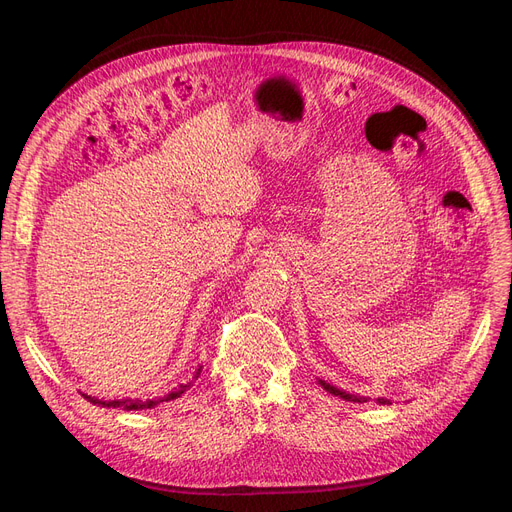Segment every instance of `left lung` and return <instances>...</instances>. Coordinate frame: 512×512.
I'll use <instances>...</instances> for the list:
<instances>
[{
	"label": "left lung",
	"instance_id": "obj_1",
	"mask_svg": "<svg viewBox=\"0 0 512 512\" xmlns=\"http://www.w3.org/2000/svg\"><path fill=\"white\" fill-rule=\"evenodd\" d=\"M318 382L322 384L324 391H329V393L335 395V397H342V399H346V401H359V404H363V401H367L365 397H356V395H350V393H346V391H339V389H335L333 384L324 382V380H318ZM378 404H391V401H389V399H378Z\"/></svg>",
	"mask_w": 512,
	"mask_h": 512
}]
</instances>
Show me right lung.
I'll list each match as a JSON object with an SVG mask.
<instances>
[{
	"label": "right lung",
	"mask_w": 512,
	"mask_h": 512,
	"mask_svg": "<svg viewBox=\"0 0 512 512\" xmlns=\"http://www.w3.org/2000/svg\"><path fill=\"white\" fill-rule=\"evenodd\" d=\"M198 374H200V369L196 371V378H198ZM190 384L192 382H188V384H179L175 391H170L168 395H164V397H156V399H113V401H104V399H96V397H91V395H83L87 401H91V404L94 406H102V408H121V410H147V408H156L158 404H162V401H170V399H177V397H181L185 391L190 389Z\"/></svg>",
	"instance_id": "obj_1"
}]
</instances>
